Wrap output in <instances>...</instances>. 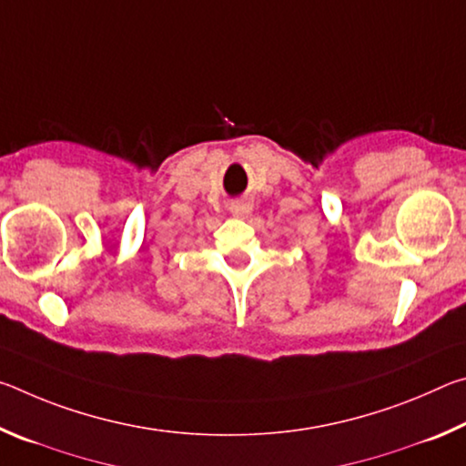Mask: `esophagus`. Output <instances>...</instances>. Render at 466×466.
I'll use <instances>...</instances> for the list:
<instances>
[{"mask_svg":"<svg viewBox=\"0 0 466 466\" xmlns=\"http://www.w3.org/2000/svg\"><path fill=\"white\" fill-rule=\"evenodd\" d=\"M250 211H252V205H250V203L234 201V203L230 205V214H232L234 218H240V219H244V218H248Z\"/></svg>","mask_w":466,"mask_h":466,"instance_id":"obj_1","label":"esophagus"}]
</instances>
